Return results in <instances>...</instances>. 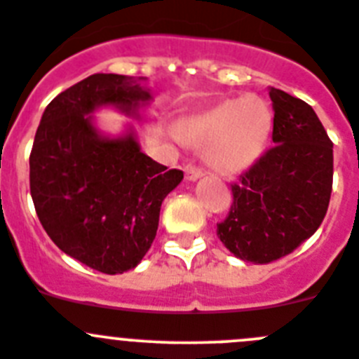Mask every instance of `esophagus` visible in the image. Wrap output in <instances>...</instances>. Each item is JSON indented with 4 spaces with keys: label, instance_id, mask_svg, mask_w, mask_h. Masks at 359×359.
I'll return each mask as SVG.
<instances>
[{
    "label": "esophagus",
    "instance_id": "1",
    "mask_svg": "<svg viewBox=\"0 0 359 359\" xmlns=\"http://www.w3.org/2000/svg\"><path fill=\"white\" fill-rule=\"evenodd\" d=\"M184 171H186V179L188 180H198L204 175V171H202L201 168L193 166V164H188V166L184 168Z\"/></svg>",
    "mask_w": 359,
    "mask_h": 359
}]
</instances>
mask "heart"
Instances as JSON below:
<instances>
[{
  "mask_svg": "<svg viewBox=\"0 0 359 359\" xmlns=\"http://www.w3.org/2000/svg\"><path fill=\"white\" fill-rule=\"evenodd\" d=\"M273 115L258 97L231 99L179 121L184 142L208 146V161L222 173H238L262 155L269 139Z\"/></svg>",
  "mask_w": 359,
  "mask_h": 359,
  "instance_id": "obj_1",
  "label": "heart"
}]
</instances>
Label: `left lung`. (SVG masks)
<instances>
[{
  "mask_svg": "<svg viewBox=\"0 0 359 359\" xmlns=\"http://www.w3.org/2000/svg\"><path fill=\"white\" fill-rule=\"evenodd\" d=\"M273 146L231 184L233 204L217 235L236 258L269 264L292 253L325 218L332 142L305 101L271 88Z\"/></svg>",
  "mask_w": 359,
  "mask_h": 359,
  "instance_id": "obj_1",
  "label": "left lung"
}]
</instances>
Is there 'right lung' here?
Here are the masks:
<instances>
[{"label":"right lung","mask_w":359,"mask_h":359,"mask_svg":"<svg viewBox=\"0 0 359 359\" xmlns=\"http://www.w3.org/2000/svg\"><path fill=\"white\" fill-rule=\"evenodd\" d=\"M149 99L132 77L93 74L52 99L30 151V195L46 235L106 274L133 269L148 253L162 201L184 173L142 154L132 132L101 135L90 114L115 106L137 115Z\"/></svg>","instance_id":"add662e5"}]
</instances>
